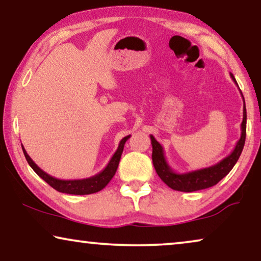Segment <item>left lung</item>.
I'll return each mask as SVG.
<instances>
[{
	"instance_id": "obj_1",
	"label": "left lung",
	"mask_w": 261,
	"mask_h": 261,
	"mask_svg": "<svg viewBox=\"0 0 261 261\" xmlns=\"http://www.w3.org/2000/svg\"><path fill=\"white\" fill-rule=\"evenodd\" d=\"M230 78L233 82L237 84V80L234 75L230 73ZM241 93V92H240ZM242 95V93H241ZM244 99V95H242ZM246 119H247V113H246V105L244 99V112H242V123H241V136L239 141L237 142L236 148L233 151L229 153L228 156L220 161L219 163L214 164L212 167L202 168L199 170H193L188 172H176L169 166L167 162L166 156H164L163 146L156 141V138L152 135H150V139H151L152 145V163L155 167V170L157 175L160 176L161 179L166 183L168 187L171 189L178 190V192L185 193H192L197 192V190H202L211 188V187L215 186L219 183L228 172L232 170L233 167L239 160V157L242 152L245 145L246 139Z\"/></svg>"
}]
</instances>
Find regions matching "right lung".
Returning <instances> with one entry per match:
<instances>
[{
    "label": "right lung",
    "mask_w": 261,
    "mask_h": 261,
    "mask_svg": "<svg viewBox=\"0 0 261 261\" xmlns=\"http://www.w3.org/2000/svg\"><path fill=\"white\" fill-rule=\"evenodd\" d=\"M130 138V135L124 137L122 141L119 142L118 148H117L116 152L113 153V156L110 160V162L100 172H98L97 175L92 176V177H87V178H83V179H59L57 177H53L42 170L41 168H39L36 164L34 163L29 155L25 151V149L22 145V150H23L24 157L27 160V162L29 166L32 167L33 170H34L36 174H38L40 177H41L43 181H46L48 185L54 188L58 192L60 193H65V194H72V195H89V194H93L97 193L99 190L104 189L108 183L111 181L113 176H115L117 168H118L119 161H120V156L123 153V149H124V144L127 139Z\"/></svg>",
    "instance_id": "right-lung-1"
}]
</instances>
